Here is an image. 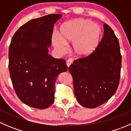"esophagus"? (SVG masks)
Wrapping results in <instances>:
<instances>
[{"instance_id": "1", "label": "esophagus", "mask_w": 131, "mask_h": 131, "mask_svg": "<svg viewBox=\"0 0 131 131\" xmlns=\"http://www.w3.org/2000/svg\"><path fill=\"white\" fill-rule=\"evenodd\" d=\"M72 63H73V59H72V58H68V60H67V67H69L70 65V64H72Z\"/></svg>"}]
</instances>
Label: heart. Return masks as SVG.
Returning <instances> with one entry per match:
<instances>
[{
  "label": "heart",
  "mask_w": 131,
  "mask_h": 131,
  "mask_svg": "<svg viewBox=\"0 0 131 131\" xmlns=\"http://www.w3.org/2000/svg\"><path fill=\"white\" fill-rule=\"evenodd\" d=\"M101 30L98 25L84 19H75L62 25L60 36L52 35L53 46L60 52L67 51V46L74 43V51L79 56L92 53L100 42Z\"/></svg>",
  "instance_id": "b5f03b06"
}]
</instances>
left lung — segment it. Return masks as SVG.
<instances>
[{
  "mask_svg": "<svg viewBox=\"0 0 131 131\" xmlns=\"http://www.w3.org/2000/svg\"><path fill=\"white\" fill-rule=\"evenodd\" d=\"M104 35L96 49L75 59L69 70L79 103L94 108L106 102L119 85L122 65L118 40L112 28L103 24Z\"/></svg>",
  "mask_w": 131,
  "mask_h": 131,
  "instance_id": "1",
  "label": "left lung"
}]
</instances>
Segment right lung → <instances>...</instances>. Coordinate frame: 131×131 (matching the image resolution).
Wrapping results in <instances>:
<instances>
[{"instance_id":"obj_1","label":"right lung","mask_w":131,"mask_h":131,"mask_svg":"<svg viewBox=\"0 0 131 131\" xmlns=\"http://www.w3.org/2000/svg\"><path fill=\"white\" fill-rule=\"evenodd\" d=\"M61 17L51 14L31 19L16 31L10 41L12 84L19 100L33 108L45 109L53 103L58 75L68 69L65 60L50 56L47 48L52 42L54 24Z\"/></svg>"}]
</instances>
